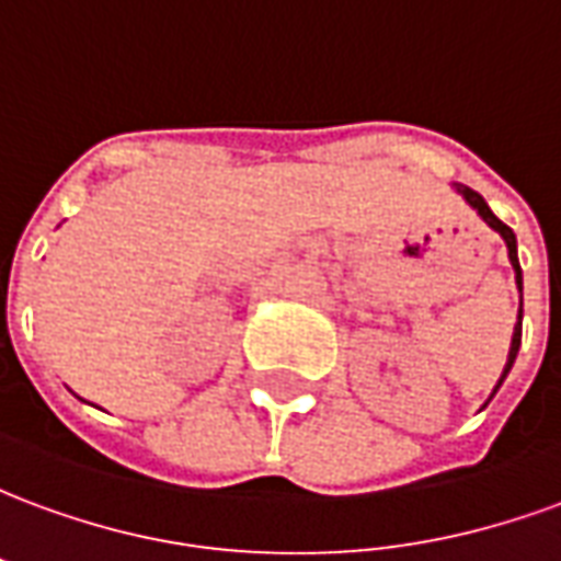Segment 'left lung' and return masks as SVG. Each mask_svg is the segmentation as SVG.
<instances>
[{"instance_id":"1","label":"left lung","mask_w":561,"mask_h":561,"mask_svg":"<svg viewBox=\"0 0 561 561\" xmlns=\"http://www.w3.org/2000/svg\"><path fill=\"white\" fill-rule=\"evenodd\" d=\"M457 192L466 201H469L471 207L478 209V216H481L493 231L502 233V240H505L507 245V257H511V267H514V273H517V288H519V321H517V328H514V340H511V352H507V364H505V373H502V378H499V385H495V390L502 388V381H505V376L511 373V366H514V360H517V352H519V340H523V270H519V261H517V237H514V231L507 228L505 221L502 219H495L493 216V209L486 207V201H483L474 188H469V185H457ZM493 390V393H495Z\"/></svg>"}]
</instances>
